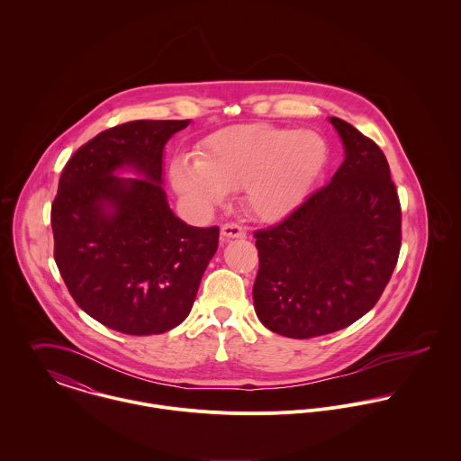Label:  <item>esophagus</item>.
Instances as JSON below:
<instances>
[{"label": "esophagus", "instance_id": "obj_1", "mask_svg": "<svg viewBox=\"0 0 461 461\" xmlns=\"http://www.w3.org/2000/svg\"><path fill=\"white\" fill-rule=\"evenodd\" d=\"M247 232L241 225L230 221V223H225L221 225V238L223 240H238V238H245Z\"/></svg>", "mask_w": 461, "mask_h": 461}]
</instances>
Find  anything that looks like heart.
Masks as SVG:
<instances>
[{
	"label": "heart",
	"instance_id": "b5f03b06",
	"mask_svg": "<svg viewBox=\"0 0 461 461\" xmlns=\"http://www.w3.org/2000/svg\"><path fill=\"white\" fill-rule=\"evenodd\" d=\"M325 158L327 145L318 132L243 124L205 138L198 161L177 159L170 179L198 207L216 205L227 190L243 188L252 214L278 220L303 200Z\"/></svg>",
	"mask_w": 461,
	"mask_h": 461
}]
</instances>
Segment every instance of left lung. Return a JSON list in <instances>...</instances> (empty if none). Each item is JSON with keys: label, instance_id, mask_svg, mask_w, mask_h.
<instances>
[{"label": "left lung", "instance_id": "left-lung-1", "mask_svg": "<svg viewBox=\"0 0 461 461\" xmlns=\"http://www.w3.org/2000/svg\"><path fill=\"white\" fill-rule=\"evenodd\" d=\"M346 158L329 185L254 232L256 314L266 329L311 339L346 329L380 300L401 249V203L382 149L330 117Z\"/></svg>", "mask_w": 461, "mask_h": 461}]
</instances>
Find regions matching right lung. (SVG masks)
<instances>
[{
    "instance_id": "1",
    "label": "right lung",
    "mask_w": 461,
    "mask_h": 461,
    "mask_svg": "<svg viewBox=\"0 0 461 461\" xmlns=\"http://www.w3.org/2000/svg\"><path fill=\"white\" fill-rule=\"evenodd\" d=\"M190 121H132L99 132L67 161L51 205L55 261L74 302L108 329L163 333L190 314L220 229L168 207L163 147ZM131 167L140 178H119Z\"/></svg>"
}]
</instances>
